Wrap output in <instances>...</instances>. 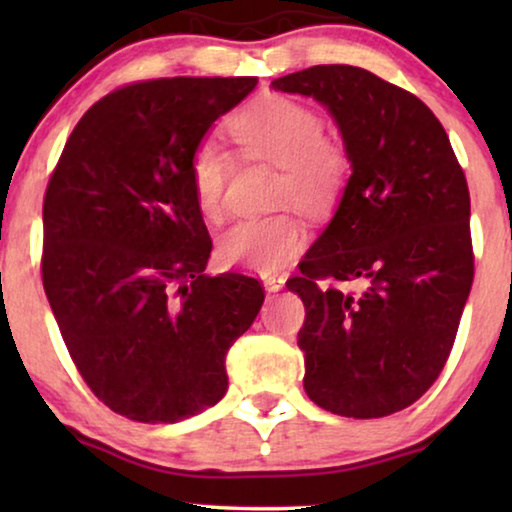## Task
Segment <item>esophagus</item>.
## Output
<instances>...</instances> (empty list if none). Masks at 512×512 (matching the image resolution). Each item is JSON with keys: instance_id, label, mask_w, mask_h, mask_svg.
I'll return each mask as SVG.
<instances>
[{"instance_id": "34e87169", "label": "esophagus", "mask_w": 512, "mask_h": 512, "mask_svg": "<svg viewBox=\"0 0 512 512\" xmlns=\"http://www.w3.org/2000/svg\"><path fill=\"white\" fill-rule=\"evenodd\" d=\"M284 282H286L284 275H265L263 277V284L268 291H279L284 286Z\"/></svg>"}]
</instances>
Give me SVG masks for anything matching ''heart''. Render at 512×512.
Listing matches in <instances>:
<instances>
[{"label": "heart", "mask_w": 512, "mask_h": 512, "mask_svg": "<svg viewBox=\"0 0 512 512\" xmlns=\"http://www.w3.org/2000/svg\"><path fill=\"white\" fill-rule=\"evenodd\" d=\"M228 135L251 160L279 167L275 202H293L310 214H324L345 193L352 156L338 137L326 135L324 118L303 102L270 95L247 104L228 123ZM230 156L219 144L200 142L188 158V179L200 212L209 221L223 216ZM305 228L289 212L242 219L219 240V258L230 268L270 275L305 247Z\"/></svg>", "instance_id": "1"}]
</instances>
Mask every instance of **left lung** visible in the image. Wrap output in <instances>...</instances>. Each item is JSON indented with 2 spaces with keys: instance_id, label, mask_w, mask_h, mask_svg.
Returning <instances> with one entry per match:
<instances>
[{
  "instance_id": "8db88e82",
  "label": "left lung",
  "mask_w": 512,
  "mask_h": 512,
  "mask_svg": "<svg viewBox=\"0 0 512 512\" xmlns=\"http://www.w3.org/2000/svg\"><path fill=\"white\" fill-rule=\"evenodd\" d=\"M272 88L326 104L354 170L286 282L305 305V391L333 415H394L443 373L471 293L466 174L433 111L368 69L317 65Z\"/></svg>"
}]
</instances>
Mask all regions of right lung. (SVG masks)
Wrapping results in <instances>:
<instances>
[{"label": "right lung", "instance_id": "1", "mask_svg": "<svg viewBox=\"0 0 512 512\" xmlns=\"http://www.w3.org/2000/svg\"><path fill=\"white\" fill-rule=\"evenodd\" d=\"M254 76H174L104 95L44 195L41 282L76 370L118 415L174 424L219 403L226 354L254 324L258 279L209 277L212 237L188 158Z\"/></svg>", "mask_w": 512, "mask_h": 512}]
</instances>
